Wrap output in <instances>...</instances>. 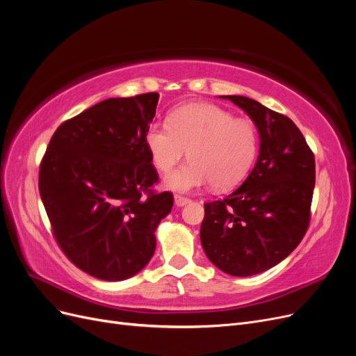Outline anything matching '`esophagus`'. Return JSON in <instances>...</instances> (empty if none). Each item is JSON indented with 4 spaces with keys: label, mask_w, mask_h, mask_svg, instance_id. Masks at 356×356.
<instances>
[{
    "label": "esophagus",
    "mask_w": 356,
    "mask_h": 356,
    "mask_svg": "<svg viewBox=\"0 0 356 356\" xmlns=\"http://www.w3.org/2000/svg\"><path fill=\"white\" fill-rule=\"evenodd\" d=\"M188 202H190V199H188V197L179 196V195H177V196H175V204H177V207H184V204H187Z\"/></svg>",
    "instance_id": "obj_1"
}]
</instances>
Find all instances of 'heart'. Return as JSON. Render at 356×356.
<instances>
[{"label":"heart","mask_w":356,"mask_h":356,"mask_svg":"<svg viewBox=\"0 0 356 356\" xmlns=\"http://www.w3.org/2000/svg\"><path fill=\"white\" fill-rule=\"evenodd\" d=\"M145 145L154 166L169 174L184 159L190 161L166 178V186L190 191L204 184L230 190L250 174L258 154L257 126L209 104L184 105L168 123L149 124Z\"/></svg>","instance_id":"b5f03b06"}]
</instances>
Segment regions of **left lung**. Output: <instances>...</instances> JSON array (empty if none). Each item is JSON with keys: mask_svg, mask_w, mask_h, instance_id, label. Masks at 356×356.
Here are the masks:
<instances>
[{"mask_svg": "<svg viewBox=\"0 0 356 356\" xmlns=\"http://www.w3.org/2000/svg\"><path fill=\"white\" fill-rule=\"evenodd\" d=\"M238 105L260 134V156L243 184L204 203L203 251L220 270L251 276L281 263L305 238L315 188V156L294 122L246 96Z\"/></svg>", "mask_w": 356, "mask_h": 356, "instance_id": "left-lung-1", "label": "left lung"}]
</instances>
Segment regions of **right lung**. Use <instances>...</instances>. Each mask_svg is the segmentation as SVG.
Listing matches in <instances>:
<instances>
[{"label":"right lung","instance_id":"right-lung-1","mask_svg":"<svg viewBox=\"0 0 356 356\" xmlns=\"http://www.w3.org/2000/svg\"><path fill=\"white\" fill-rule=\"evenodd\" d=\"M159 93L110 98L63 122L40 165L38 188L53 238L68 260L102 281H123L148 264L154 232L174 204L156 193L145 145Z\"/></svg>","mask_w":356,"mask_h":356}]
</instances>
